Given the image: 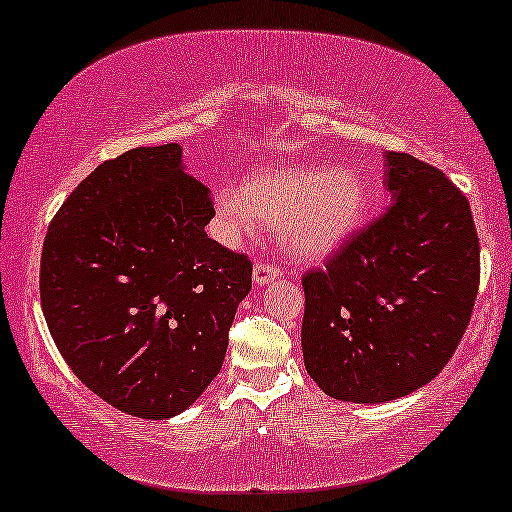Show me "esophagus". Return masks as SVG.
<instances>
[{
	"mask_svg": "<svg viewBox=\"0 0 512 512\" xmlns=\"http://www.w3.org/2000/svg\"><path fill=\"white\" fill-rule=\"evenodd\" d=\"M281 274V270L277 265H270V263H256L254 265V283L256 286H267V283H272Z\"/></svg>",
	"mask_w": 512,
	"mask_h": 512,
	"instance_id": "34e87169",
	"label": "esophagus"
}]
</instances>
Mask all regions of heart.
Here are the masks:
<instances>
[{"mask_svg":"<svg viewBox=\"0 0 512 512\" xmlns=\"http://www.w3.org/2000/svg\"><path fill=\"white\" fill-rule=\"evenodd\" d=\"M371 192L345 164H263L240 187L215 194V217L226 238H247L261 224L279 226L283 249L295 261L336 254L364 224Z\"/></svg>","mask_w":512,"mask_h":512,"instance_id":"obj_1","label":"heart"}]
</instances>
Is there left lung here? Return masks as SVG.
<instances>
[{
	"label": "left lung",
	"mask_w": 512,
	"mask_h": 512,
	"mask_svg": "<svg viewBox=\"0 0 512 512\" xmlns=\"http://www.w3.org/2000/svg\"><path fill=\"white\" fill-rule=\"evenodd\" d=\"M391 203L302 279L304 366L336 400L410 396L448 364L469 325L481 249L469 201L442 171L384 155Z\"/></svg>",
	"instance_id": "8db88e82"
}]
</instances>
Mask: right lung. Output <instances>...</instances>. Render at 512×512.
Masks as SVG:
<instances>
[{
	"label": "right lung",
	"mask_w": 512,
	"mask_h": 512,
	"mask_svg": "<svg viewBox=\"0 0 512 512\" xmlns=\"http://www.w3.org/2000/svg\"><path fill=\"white\" fill-rule=\"evenodd\" d=\"M212 217L183 146L162 144L102 162L47 229V327L70 371L116 410L171 419L222 371L251 263L208 238Z\"/></svg>",
	"instance_id": "add662e5"
}]
</instances>
